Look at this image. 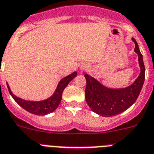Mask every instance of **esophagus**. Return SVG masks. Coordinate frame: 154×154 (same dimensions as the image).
I'll list each match as a JSON object with an SVG mask.
<instances>
[{"mask_svg":"<svg viewBox=\"0 0 154 154\" xmlns=\"http://www.w3.org/2000/svg\"><path fill=\"white\" fill-rule=\"evenodd\" d=\"M81 69H82L83 70H84V69H86V67H85V66H84V67H82V68H81Z\"/></svg>","mask_w":154,"mask_h":154,"instance_id":"obj_1","label":"esophagus"}]
</instances>
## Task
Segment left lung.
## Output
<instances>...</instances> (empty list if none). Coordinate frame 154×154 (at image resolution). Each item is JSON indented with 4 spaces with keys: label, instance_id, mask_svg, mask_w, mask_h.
Here are the masks:
<instances>
[{
    "label": "left lung",
    "instance_id": "obj_1",
    "mask_svg": "<svg viewBox=\"0 0 154 154\" xmlns=\"http://www.w3.org/2000/svg\"><path fill=\"white\" fill-rule=\"evenodd\" d=\"M132 40L135 43L134 51L138 55L140 66V75L133 85L112 89L105 87L90 75H85L87 81L85 99L90 109L99 116L111 117L123 112L134 104L141 91L145 80V66L138 43L135 38H132Z\"/></svg>",
    "mask_w": 154,
    "mask_h": 154
}]
</instances>
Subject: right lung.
Returning a JSON list of instances; mask_svg holds the SVG:
<instances>
[{"instance_id":"1","label":"right lung","mask_w":154,"mask_h":154,"mask_svg":"<svg viewBox=\"0 0 154 154\" xmlns=\"http://www.w3.org/2000/svg\"><path fill=\"white\" fill-rule=\"evenodd\" d=\"M77 72H73L71 74L63 77L59 82L57 89H56L53 95L47 99L40 101H25L24 99H21L20 97H18L17 96L14 95V94L11 92L8 84H7V86H8V91L11 97L14 98V101L18 103L21 108H23L25 110L30 112L32 114L37 115V116H45V115L49 114V113H52L57 109V107L59 106L61 99H62V94L63 90L67 86L68 84L77 76Z\"/></svg>"}]
</instances>
